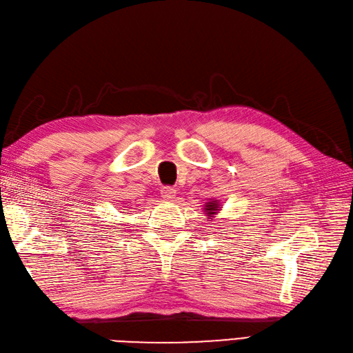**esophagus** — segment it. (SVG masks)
Returning <instances> with one entry per match:
<instances>
[{
    "mask_svg": "<svg viewBox=\"0 0 353 353\" xmlns=\"http://www.w3.org/2000/svg\"><path fill=\"white\" fill-rule=\"evenodd\" d=\"M175 193H176L175 187H172V185H163L161 190H160V195H161L164 199H172V198L175 196Z\"/></svg>",
    "mask_w": 353,
    "mask_h": 353,
    "instance_id": "1",
    "label": "esophagus"
}]
</instances>
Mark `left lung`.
<instances>
[{
    "instance_id": "8db88e82",
    "label": "left lung",
    "mask_w": 353,
    "mask_h": 353,
    "mask_svg": "<svg viewBox=\"0 0 353 353\" xmlns=\"http://www.w3.org/2000/svg\"><path fill=\"white\" fill-rule=\"evenodd\" d=\"M216 208H218V205L214 203H210L208 205H205V210H210V214H213V212L216 210Z\"/></svg>"
}]
</instances>
